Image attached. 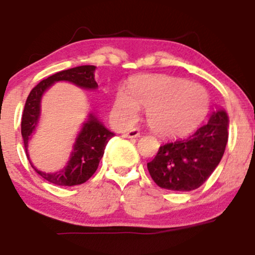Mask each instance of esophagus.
Wrapping results in <instances>:
<instances>
[{
    "label": "esophagus",
    "instance_id": "esophagus-1",
    "mask_svg": "<svg viewBox=\"0 0 255 255\" xmlns=\"http://www.w3.org/2000/svg\"><path fill=\"white\" fill-rule=\"evenodd\" d=\"M125 137H129V139H136V137L140 136V131L139 129H130L129 131H127V133L124 134Z\"/></svg>",
    "mask_w": 255,
    "mask_h": 255
}]
</instances>
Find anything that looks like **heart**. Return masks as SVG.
<instances>
[{
	"mask_svg": "<svg viewBox=\"0 0 255 255\" xmlns=\"http://www.w3.org/2000/svg\"><path fill=\"white\" fill-rule=\"evenodd\" d=\"M139 107L146 108L148 126L164 136L191 133L209 113L210 98L201 85L171 75H144L129 84V90H119L115 114L122 125L137 118Z\"/></svg>",
	"mask_w": 255,
	"mask_h": 255,
	"instance_id": "1",
	"label": "heart"
}]
</instances>
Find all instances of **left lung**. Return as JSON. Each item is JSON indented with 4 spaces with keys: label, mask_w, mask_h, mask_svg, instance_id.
I'll return each instance as SVG.
<instances>
[{
    "label": "left lung",
    "mask_w": 255,
    "mask_h": 255,
    "mask_svg": "<svg viewBox=\"0 0 255 255\" xmlns=\"http://www.w3.org/2000/svg\"><path fill=\"white\" fill-rule=\"evenodd\" d=\"M229 119L224 110L212 114L203 126L187 139L162 145L156 157L147 163L152 180L160 188L189 192L197 189L217 168L228 142Z\"/></svg>",
    "instance_id": "8db88e82"
}]
</instances>
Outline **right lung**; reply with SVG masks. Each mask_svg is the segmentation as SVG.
Masks as SVG:
<instances>
[{
	"label": "right lung",
	"mask_w": 255,
	"mask_h": 255,
	"mask_svg": "<svg viewBox=\"0 0 255 255\" xmlns=\"http://www.w3.org/2000/svg\"><path fill=\"white\" fill-rule=\"evenodd\" d=\"M95 66H79L75 68L58 72L51 77L44 79L37 86H34L26 99L24 113L21 119V135L24 139L26 156H28V140L36 129L40 115V99L46 90L56 81H69L81 89L96 90L98 87L95 80ZM115 134L104 127L93 114H90L80 133L78 134L75 144L68 163L61 171L43 172L32 168L44 180L57 184V186H77L86 182L97 170L99 160L104 154L105 146Z\"/></svg>",
	"instance_id": "obj_1"
}]
</instances>
